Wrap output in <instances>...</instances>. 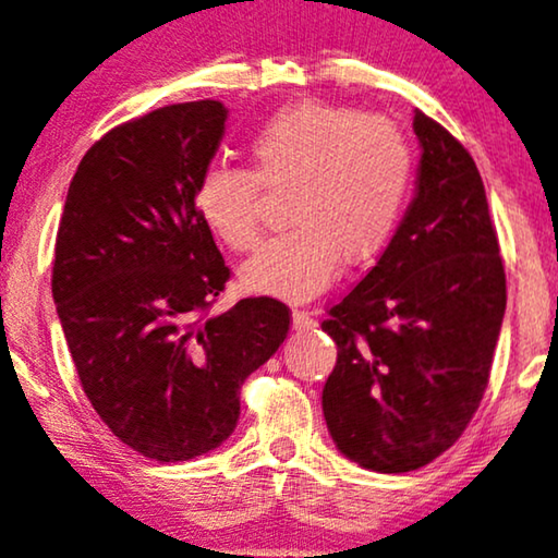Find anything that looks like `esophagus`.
Instances as JSON below:
<instances>
[{"instance_id":"obj_1","label":"esophagus","mask_w":558,"mask_h":558,"mask_svg":"<svg viewBox=\"0 0 558 558\" xmlns=\"http://www.w3.org/2000/svg\"><path fill=\"white\" fill-rule=\"evenodd\" d=\"M314 326H316V318L311 311H299V308L293 311V329L295 331H311Z\"/></svg>"}]
</instances>
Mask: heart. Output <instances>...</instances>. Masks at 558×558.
Here are the masks:
<instances>
[{
  "label": "heart",
  "instance_id": "obj_1",
  "mask_svg": "<svg viewBox=\"0 0 558 558\" xmlns=\"http://www.w3.org/2000/svg\"><path fill=\"white\" fill-rule=\"evenodd\" d=\"M250 170L211 168L196 183L204 227L234 252L263 242V193H288L286 225L242 267L244 291L308 301L339 267L385 250L411 193L415 153L396 119L326 101H295L267 119L247 147Z\"/></svg>",
  "mask_w": 558,
  "mask_h": 558
}]
</instances>
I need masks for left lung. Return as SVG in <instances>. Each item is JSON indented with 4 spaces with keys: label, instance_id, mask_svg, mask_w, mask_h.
Masks as SVG:
<instances>
[{
    "label": "left lung",
    "instance_id": "1",
    "mask_svg": "<svg viewBox=\"0 0 558 558\" xmlns=\"http://www.w3.org/2000/svg\"><path fill=\"white\" fill-rule=\"evenodd\" d=\"M415 196L377 265L322 329L337 365L322 405L333 444L373 472L444 454L485 396L505 316V267L472 155L415 109Z\"/></svg>",
    "mask_w": 558,
    "mask_h": 558
}]
</instances>
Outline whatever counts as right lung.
<instances>
[{"label":"right lung","mask_w":558,"mask_h":558,"mask_svg":"<svg viewBox=\"0 0 558 558\" xmlns=\"http://www.w3.org/2000/svg\"><path fill=\"white\" fill-rule=\"evenodd\" d=\"M227 107L170 104L88 147L56 236L53 301L81 388L117 439L155 462L217 449L244 380L278 352L291 308L209 314L229 267L196 211Z\"/></svg>","instance_id":"obj_1"}]
</instances>
